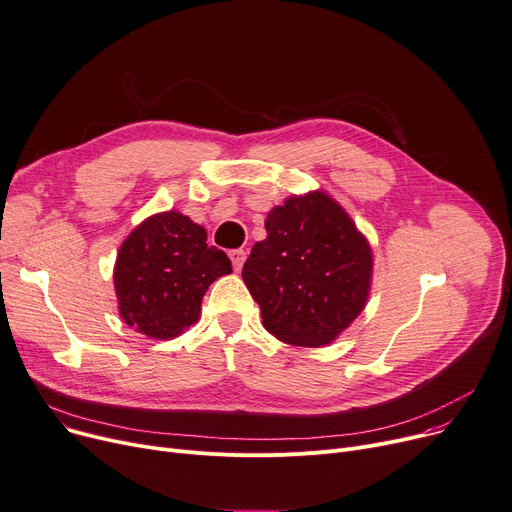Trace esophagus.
<instances>
[{"mask_svg":"<svg viewBox=\"0 0 512 512\" xmlns=\"http://www.w3.org/2000/svg\"><path fill=\"white\" fill-rule=\"evenodd\" d=\"M228 255H230L232 265H234V269H236V271L243 267V263H245V259H247V253H245L243 249H234V251H230Z\"/></svg>","mask_w":512,"mask_h":512,"instance_id":"1","label":"esophagus"}]
</instances>
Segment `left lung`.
Instances as JSON below:
<instances>
[{
  "label": "left lung",
  "instance_id": "left-lung-1",
  "mask_svg": "<svg viewBox=\"0 0 512 512\" xmlns=\"http://www.w3.org/2000/svg\"><path fill=\"white\" fill-rule=\"evenodd\" d=\"M267 238L255 243L243 280L263 327L292 346L331 344L362 313L372 253L342 206L313 191L267 214Z\"/></svg>",
  "mask_w": 512,
  "mask_h": 512
}]
</instances>
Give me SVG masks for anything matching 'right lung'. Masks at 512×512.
I'll use <instances>...</instances> for the list:
<instances>
[{
    "label": "right lung",
    "mask_w": 512,
    "mask_h": 512,
    "mask_svg": "<svg viewBox=\"0 0 512 512\" xmlns=\"http://www.w3.org/2000/svg\"><path fill=\"white\" fill-rule=\"evenodd\" d=\"M206 241V230L179 212L156 214L125 238L115 292L129 327L170 339L197 321L203 294L232 271L226 253Z\"/></svg>",
    "instance_id": "1"
}]
</instances>
